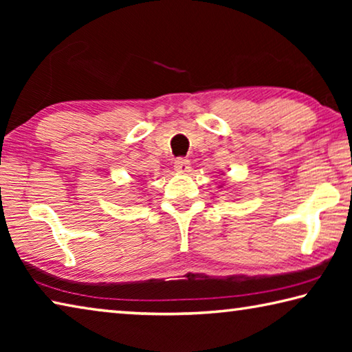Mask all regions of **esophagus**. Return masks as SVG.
<instances>
[{
  "label": "esophagus",
  "instance_id": "obj_1",
  "mask_svg": "<svg viewBox=\"0 0 352 352\" xmlns=\"http://www.w3.org/2000/svg\"><path fill=\"white\" fill-rule=\"evenodd\" d=\"M174 168L177 172H188L190 169V162L188 158H177L174 163Z\"/></svg>",
  "mask_w": 352,
  "mask_h": 352
}]
</instances>
